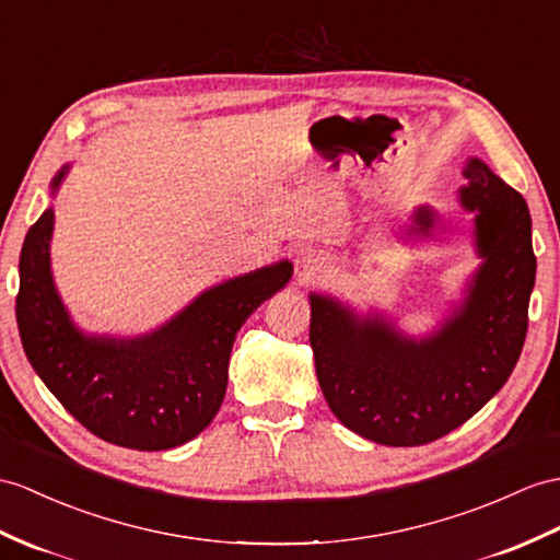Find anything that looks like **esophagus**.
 <instances>
[{
    "mask_svg": "<svg viewBox=\"0 0 560 560\" xmlns=\"http://www.w3.org/2000/svg\"><path fill=\"white\" fill-rule=\"evenodd\" d=\"M320 268H323L320 256H316L313 252H306V254L302 256V261H299V270H302V278H304V280L316 278L318 272H320Z\"/></svg>",
    "mask_w": 560,
    "mask_h": 560,
    "instance_id": "1",
    "label": "esophagus"
}]
</instances>
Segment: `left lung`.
<instances>
[{
  "mask_svg": "<svg viewBox=\"0 0 560 560\" xmlns=\"http://www.w3.org/2000/svg\"><path fill=\"white\" fill-rule=\"evenodd\" d=\"M460 203L475 211L482 256L468 296L440 332L413 339L385 318H359L313 292L311 349L327 406L361 438L420 446L444 438L506 385L527 335L537 258L521 192L480 159L463 168ZM438 213L420 207L406 235L430 237Z\"/></svg>",
  "mask_w": 560,
  "mask_h": 560,
  "instance_id": "1",
  "label": "left lung"
}]
</instances>
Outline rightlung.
Instances as JSON below:
<instances>
[{
	"label": "right lung",
	"instance_id": "1",
	"mask_svg": "<svg viewBox=\"0 0 560 560\" xmlns=\"http://www.w3.org/2000/svg\"><path fill=\"white\" fill-rule=\"evenodd\" d=\"M68 166L51 180L57 192ZM47 209L25 235L19 261L16 320L35 373L80 425L138 452L180 446L209 425L223 404L235 335L282 290L292 264L280 261L201 292L159 330L132 337L83 335L54 288Z\"/></svg>",
	"mask_w": 560,
	"mask_h": 560
}]
</instances>
